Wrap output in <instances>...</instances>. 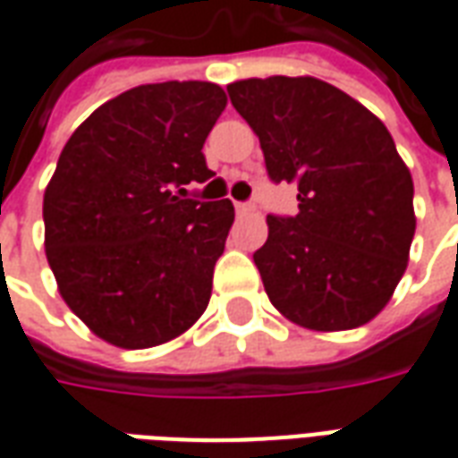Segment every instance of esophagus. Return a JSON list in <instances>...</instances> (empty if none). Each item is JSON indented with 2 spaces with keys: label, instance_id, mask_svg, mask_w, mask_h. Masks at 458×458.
I'll list each match as a JSON object with an SVG mask.
<instances>
[{
  "label": "esophagus",
  "instance_id": "34e87169",
  "mask_svg": "<svg viewBox=\"0 0 458 458\" xmlns=\"http://www.w3.org/2000/svg\"><path fill=\"white\" fill-rule=\"evenodd\" d=\"M235 210H238V216H250V213H255V203H250V200L235 203Z\"/></svg>",
  "mask_w": 458,
  "mask_h": 458
}]
</instances>
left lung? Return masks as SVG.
I'll use <instances>...</instances> for the list:
<instances>
[{
  "mask_svg": "<svg viewBox=\"0 0 458 458\" xmlns=\"http://www.w3.org/2000/svg\"><path fill=\"white\" fill-rule=\"evenodd\" d=\"M228 95L269 181L299 191L297 216H267L252 255L269 301L314 331L363 327L393 297L414 238L412 176L390 131L317 78H250Z\"/></svg>",
  "mask_w": 458,
  "mask_h": 458,
  "instance_id": "8db88e82",
  "label": "left lung"
}]
</instances>
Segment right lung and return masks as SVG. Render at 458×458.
I'll use <instances>...</instances> for the list:
<instances>
[{
    "instance_id": "obj_1",
    "label": "right lung",
    "mask_w": 458,
    "mask_h": 458,
    "mask_svg": "<svg viewBox=\"0 0 458 458\" xmlns=\"http://www.w3.org/2000/svg\"><path fill=\"white\" fill-rule=\"evenodd\" d=\"M225 103L216 83L140 85L100 105L58 157L46 258L65 304L107 344H166L208 307L235 208L189 189L213 176L203 141Z\"/></svg>"
}]
</instances>
